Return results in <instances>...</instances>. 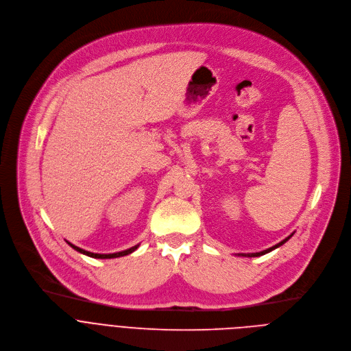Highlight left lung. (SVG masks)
Returning a JSON list of instances; mask_svg holds the SVG:
<instances>
[{
	"label": "left lung",
	"mask_w": 351,
	"mask_h": 351,
	"mask_svg": "<svg viewBox=\"0 0 351 351\" xmlns=\"http://www.w3.org/2000/svg\"><path fill=\"white\" fill-rule=\"evenodd\" d=\"M295 234V231L292 232V234H289L287 239H284L281 243H278V244H276L274 247H270L269 250H265V251H261V252H255V254H237V256H245V258H258V256H262V255H266V254H269V252H271V251H274V250H277V248H280L281 245H284L292 236Z\"/></svg>",
	"instance_id": "1"
}]
</instances>
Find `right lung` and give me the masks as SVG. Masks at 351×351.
Masks as SVG:
<instances>
[{"label": "right lung", "mask_w": 351, "mask_h": 351, "mask_svg": "<svg viewBox=\"0 0 351 351\" xmlns=\"http://www.w3.org/2000/svg\"><path fill=\"white\" fill-rule=\"evenodd\" d=\"M66 243H67L73 250H75L77 252H80V254H82V255H86V256H89V258H93V259H114V258L127 256V255H130V254L135 252V251L139 248V245H141V244H138V245L131 247V248H128V250H125V251H121V252H114V254H93V252L85 251V250H82V248H80V247H77V245H74V244H71V243H69V241H66Z\"/></svg>", "instance_id": "1"}]
</instances>
